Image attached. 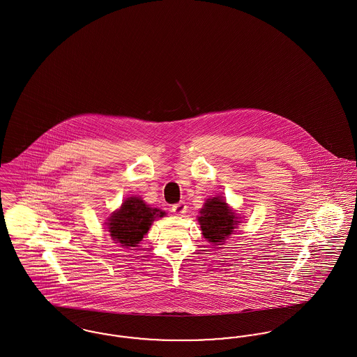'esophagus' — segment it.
Segmentation results:
<instances>
[{"instance_id":"1","label":"esophagus","mask_w":357,"mask_h":357,"mask_svg":"<svg viewBox=\"0 0 357 357\" xmlns=\"http://www.w3.org/2000/svg\"><path fill=\"white\" fill-rule=\"evenodd\" d=\"M187 211V206L185 202H179V204L172 206V213L176 215H183Z\"/></svg>"}]
</instances>
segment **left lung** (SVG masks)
Here are the masks:
<instances>
[{"label":"left lung","instance_id":"8db88e82","mask_svg":"<svg viewBox=\"0 0 357 357\" xmlns=\"http://www.w3.org/2000/svg\"><path fill=\"white\" fill-rule=\"evenodd\" d=\"M241 222L237 210H233L220 195L206 199L199 210L198 223L201 225L202 236L214 246L225 245L229 238L236 234Z\"/></svg>","mask_w":357,"mask_h":357}]
</instances>
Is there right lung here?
<instances>
[{"mask_svg":"<svg viewBox=\"0 0 357 357\" xmlns=\"http://www.w3.org/2000/svg\"><path fill=\"white\" fill-rule=\"evenodd\" d=\"M166 213L151 207L140 197H128L112 211L104 222L109 237L124 248H137L140 241L149 233L155 220L163 218Z\"/></svg>","mask_w":357,"mask_h":357,"instance_id":"right-lung-1","label":"right lung"}]
</instances>
